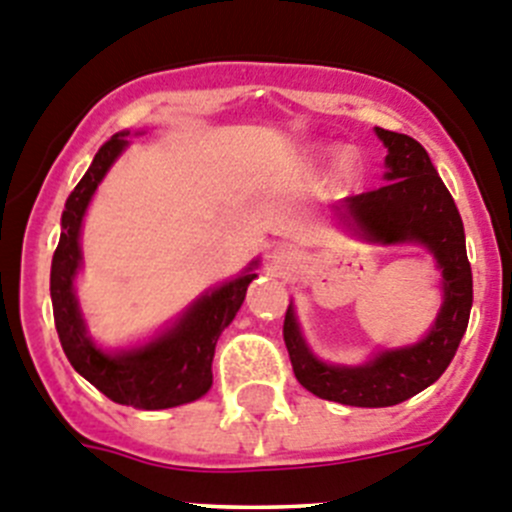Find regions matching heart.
Instances as JSON below:
<instances>
[{
	"instance_id": "obj_1",
	"label": "heart",
	"mask_w": 512,
	"mask_h": 512,
	"mask_svg": "<svg viewBox=\"0 0 512 512\" xmlns=\"http://www.w3.org/2000/svg\"><path fill=\"white\" fill-rule=\"evenodd\" d=\"M336 171H338V179L341 181H353L358 176V161L353 154H341L336 159Z\"/></svg>"
}]
</instances>
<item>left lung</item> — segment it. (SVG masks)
I'll list each match as a JSON object with an SVG mask.
<instances>
[{
	"label": "left lung",
	"mask_w": 512,
	"mask_h": 512,
	"mask_svg": "<svg viewBox=\"0 0 512 512\" xmlns=\"http://www.w3.org/2000/svg\"><path fill=\"white\" fill-rule=\"evenodd\" d=\"M376 136L389 148V184L343 199L333 209L366 242H414L432 252L442 270L444 290L437 321L419 343L381 351L364 366H333L318 361L305 346L293 305L285 313L283 326L295 379L310 394L369 409L394 407L434 384L455 358L472 308V270L455 199L439 179L422 143L386 128H376Z\"/></svg>",
	"instance_id": "left-lung-1"
}]
</instances>
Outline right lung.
<instances>
[{"mask_svg":"<svg viewBox=\"0 0 512 512\" xmlns=\"http://www.w3.org/2000/svg\"><path fill=\"white\" fill-rule=\"evenodd\" d=\"M128 131L116 133L98 148L93 164L73 189L62 212V232L52 255L50 295L62 351L83 379L116 404L136 409H169L199 399L212 386V358L217 338L240 310L247 285L257 278L252 267L240 278L204 293L179 321L146 346L108 353L93 343L75 300L73 280L80 270V227L95 189L121 156Z\"/></svg>","mask_w":512,"mask_h":512,"instance_id":"obj_1","label":"right lung"}]
</instances>
